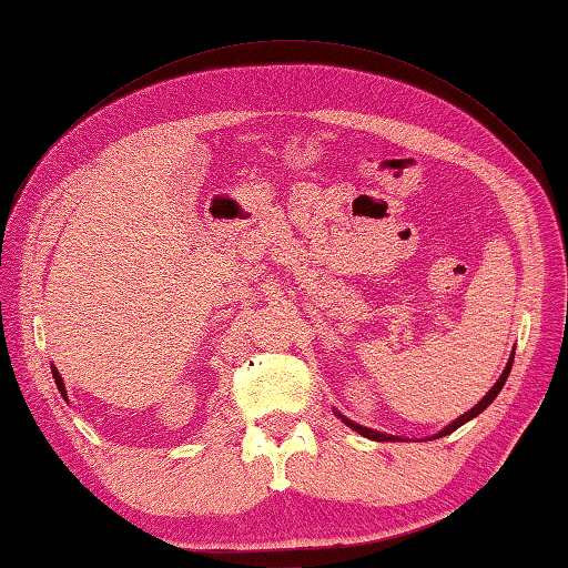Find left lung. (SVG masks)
I'll use <instances>...</instances> for the list:
<instances>
[{"label": "left lung", "mask_w": 568, "mask_h": 568, "mask_svg": "<svg viewBox=\"0 0 568 568\" xmlns=\"http://www.w3.org/2000/svg\"><path fill=\"white\" fill-rule=\"evenodd\" d=\"M510 366H514V354H510V358H508V364H506V368H504V373H501V376H499V381H496L494 385H491V390L487 393V395H484L481 399H479V403L473 407V409H469V412H465L463 414V417H458V419H455L453 424H448L446 428H444V432H438L436 436H432V438H440V436H448V434H453L455 432V428H460L465 422H469V419H475L477 417V414H481L484 409H487L491 403H494V397L496 395H499L501 393V388H504V383H506V378H508V373H510ZM337 414V417L344 422V424H347L349 428H354V432L356 434H362V436H366V438H371V440H403V438H397V436H390V434H381V432H373V428H368V426H362V424H354L352 419H347V417H342V414L339 412H335Z\"/></svg>", "instance_id": "1"}]
</instances>
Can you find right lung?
I'll return each instance as SVG.
<instances>
[{
  "label": "right lung",
  "instance_id": "add662e5",
  "mask_svg": "<svg viewBox=\"0 0 568 568\" xmlns=\"http://www.w3.org/2000/svg\"><path fill=\"white\" fill-rule=\"evenodd\" d=\"M52 378H54V383H58V388H60V393H62V397L67 399V390H64V383H62V376L58 373V368L52 366Z\"/></svg>",
  "mask_w": 568,
  "mask_h": 568
}]
</instances>
